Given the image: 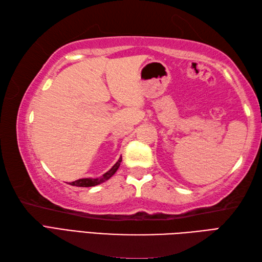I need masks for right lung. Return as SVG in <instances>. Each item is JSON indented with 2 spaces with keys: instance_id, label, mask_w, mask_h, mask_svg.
Segmentation results:
<instances>
[{
  "instance_id": "obj_1",
  "label": "right lung",
  "mask_w": 262,
  "mask_h": 262,
  "mask_svg": "<svg viewBox=\"0 0 262 262\" xmlns=\"http://www.w3.org/2000/svg\"><path fill=\"white\" fill-rule=\"evenodd\" d=\"M121 161H122V157H120V159L116 161V164L111 168V169H110L107 172L104 173V175L101 176V177H98V178H82V179L75 180V182H72L69 184H71L72 186H78V187H92V186H96L98 184H102V183L105 182V180L110 179L114 175L115 171L119 169Z\"/></svg>"
}]
</instances>
